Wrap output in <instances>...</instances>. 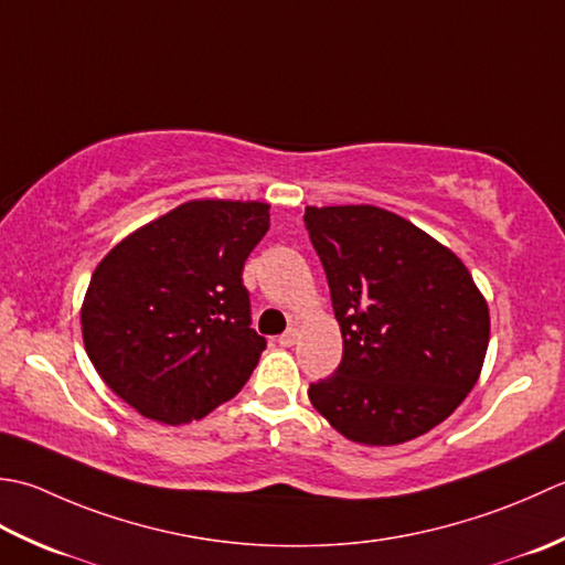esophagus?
Masks as SVG:
<instances>
[{"mask_svg":"<svg viewBox=\"0 0 565 565\" xmlns=\"http://www.w3.org/2000/svg\"><path fill=\"white\" fill-rule=\"evenodd\" d=\"M297 339H299V333H297V329H287L285 333H280V339H278V343H280V347H295V343H297Z\"/></svg>","mask_w":565,"mask_h":565,"instance_id":"esophagus-1","label":"esophagus"}]
</instances>
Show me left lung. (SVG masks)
<instances>
[{"mask_svg":"<svg viewBox=\"0 0 565 565\" xmlns=\"http://www.w3.org/2000/svg\"><path fill=\"white\" fill-rule=\"evenodd\" d=\"M324 266L343 359L309 385L349 441L395 446L427 434L478 383L490 309L451 248L373 204L305 206Z\"/></svg>","mask_w":565,"mask_h":565,"instance_id":"left-lung-1","label":"left lung"}]
</instances>
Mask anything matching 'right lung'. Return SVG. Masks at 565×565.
Masks as SVG:
<instances>
[{
    "instance_id": "right-lung-1",
    "label": "right lung",
    "mask_w": 565,
    "mask_h": 565,
    "mask_svg": "<svg viewBox=\"0 0 565 565\" xmlns=\"http://www.w3.org/2000/svg\"><path fill=\"white\" fill-rule=\"evenodd\" d=\"M270 204L190 200L121 238L79 309L92 365L146 419L190 424L232 399L266 339L241 280Z\"/></svg>"
}]
</instances>
